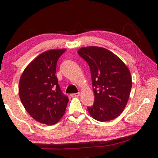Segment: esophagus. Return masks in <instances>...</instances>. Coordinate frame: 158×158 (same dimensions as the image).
I'll return each instance as SVG.
<instances>
[{
    "instance_id": "esophagus-1",
    "label": "esophagus",
    "mask_w": 158,
    "mask_h": 158,
    "mask_svg": "<svg viewBox=\"0 0 158 158\" xmlns=\"http://www.w3.org/2000/svg\"><path fill=\"white\" fill-rule=\"evenodd\" d=\"M80 95V93H73V94H71V97L73 98H76V97H79Z\"/></svg>"
}]
</instances>
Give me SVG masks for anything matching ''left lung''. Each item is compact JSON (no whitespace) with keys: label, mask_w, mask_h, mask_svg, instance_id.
<instances>
[{"label":"left lung","mask_w":158,"mask_h":158,"mask_svg":"<svg viewBox=\"0 0 158 158\" xmlns=\"http://www.w3.org/2000/svg\"><path fill=\"white\" fill-rule=\"evenodd\" d=\"M79 55L86 61L91 74L95 100L88 111L98 121L120 116L126 106L132 88L129 69L108 49L98 47L81 48Z\"/></svg>","instance_id":"obj_1"}]
</instances>
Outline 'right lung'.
<instances>
[{
  "instance_id": "right-lung-1",
  "label": "right lung",
  "mask_w": 158,
  "mask_h": 158,
  "mask_svg": "<svg viewBox=\"0 0 158 158\" xmlns=\"http://www.w3.org/2000/svg\"><path fill=\"white\" fill-rule=\"evenodd\" d=\"M63 49L47 51L26 67L19 84V94L26 111L41 123L53 125L65 114L68 97L58 84L56 76Z\"/></svg>"
}]
</instances>
